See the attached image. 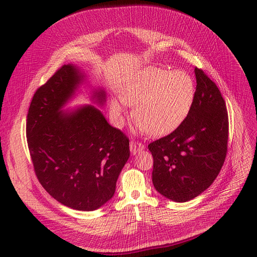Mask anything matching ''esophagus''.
Masks as SVG:
<instances>
[{
	"label": "esophagus",
	"instance_id": "34e87169",
	"mask_svg": "<svg viewBox=\"0 0 257 257\" xmlns=\"http://www.w3.org/2000/svg\"><path fill=\"white\" fill-rule=\"evenodd\" d=\"M130 149H131V152L133 154H136L137 152L142 151L144 149V145L142 143H138V142H131L130 144Z\"/></svg>",
	"mask_w": 257,
	"mask_h": 257
}]
</instances>
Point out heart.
<instances>
[{
    "mask_svg": "<svg viewBox=\"0 0 257 257\" xmlns=\"http://www.w3.org/2000/svg\"><path fill=\"white\" fill-rule=\"evenodd\" d=\"M195 93V81L189 73L149 66L123 85L120 98L125 105L134 107L133 115L139 131L164 136L188 118ZM121 102L113 99L111 103V112L119 124L125 111Z\"/></svg>",
    "mask_w": 257,
    "mask_h": 257,
    "instance_id": "b5f03b06",
    "label": "heart"
}]
</instances>
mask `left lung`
<instances>
[{
    "mask_svg": "<svg viewBox=\"0 0 257 257\" xmlns=\"http://www.w3.org/2000/svg\"><path fill=\"white\" fill-rule=\"evenodd\" d=\"M196 93L188 118L173 133L151 143L152 182L166 198L184 203L207 190L227 152L228 115L216 84L195 67Z\"/></svg>",
    "mask_w": 257,
    "mask_h": 257,
    "instance_id": "1",
    "label": "left lung"
}]
</instances>
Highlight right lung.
Segmentation results:
<instances>
[{
	"mask_svg": "<svg viewBox=\"0 0 257 257\" xmlns=\"http://www.w3.org/2000/svg\"><path fill=\"white\" fill-rule=\"evenodd\" d=\"M85 80L76 65H63L38 88L27 116V139L35 174L59 203L93 211L110 200L130 158V141L92 105L62 110ZM99 105L105 91H93Z\"/></svg>",
	"mask_w": 257,
	"mask_h": 257,
	"instance_id": "right-lung-1",
	"label": "right lung"
}]
</instances>
